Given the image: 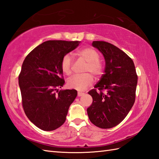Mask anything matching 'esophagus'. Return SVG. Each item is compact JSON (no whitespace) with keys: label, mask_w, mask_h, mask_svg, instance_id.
I'll list each match as a JSON object with an SVG mask.
<instances>
[{"label":"esophagus","mask_w":159,"mask_h":159,"mask_svg":"<svg viewBox=\"0 0 159 159\" xmlns=\"http://www.w3.org/2000/svg\"><path fill=\"white\" fill-rule=\"evenodd\" d=\"M84 95V93H82V92H78V96L79 97L82 96V95Z\"/></svg>","instance_id":"1"}]
</instances>
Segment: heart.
Segmentation results:
<instances>
[{"instance_id": "b5f03b06", "label": "heart", "mask_w": 159, "mask_h": 159, "mask_svg": "<svg viewBox=\"0 0 159 159\" xmlns=\"http://www.w3.org/2000/svg\"><path fill=\"white\" fill-rule=\"evenodd\" d=\"M79 56L85 61L87 64L84 68L85 73L80 75H75L68 80V86L77 91H84L93 83V74L95 76H100L103 72V66L99 61V55L96 51L91 47H85L77 52ZM73 60L70 54H66L61 60V69L62 72L70 75L72 72Z\"/></svg>"}]
</instances>
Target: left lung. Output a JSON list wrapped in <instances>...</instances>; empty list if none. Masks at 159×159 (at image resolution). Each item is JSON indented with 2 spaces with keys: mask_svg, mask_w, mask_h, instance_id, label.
I'll use <instances>...</instances> for the list:
<instances>
[{
  "mask_svg": "<svg viewBox=\"0 0 159 159\" xmlns=\"http://www.w3.org/2000/svg\"><path fill=\"white\" fill-rule=\"evenodd\" d=\"M92 45L105 59L104 74L93 89V98L87 108L90 121L102 129H110L123 121L135 99L138 76L134 63L124 51L105 41H93Z\"/></svg>",
  "mask_w": 159,
  "mask_h": 159,
  "instance_id": "left-lung-1",
  "label": "left lung"
}]
</instances>
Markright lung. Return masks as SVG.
I'll list each match as a JSON object with an SVG mask.
<instances>
[{
    "label": "right lung",
    "instance_id": "right-lung-1",
    "mask_svg": "<svg viewBox=\"0 0 159 159\" xmlns=\"http://www.w3.org/2000/svg\"><path fill=\"white\" fill-rule=\"evenodd\" d=\"M80 41L48 40L30 53L22 64L19 85L22 106L28 119L43 131H53L64 123L75 89L58 91L65 81L61 69L64 55Z\"/></svg>",
    "mask_w": 159,
    "mask_h": 159
}]
</instances>
